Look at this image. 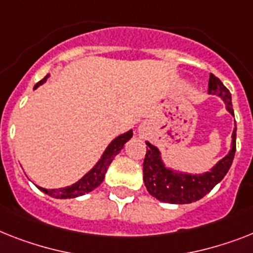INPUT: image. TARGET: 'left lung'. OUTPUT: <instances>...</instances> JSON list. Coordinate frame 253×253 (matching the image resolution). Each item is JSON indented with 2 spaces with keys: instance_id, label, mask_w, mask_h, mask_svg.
<instances>
[{
  "instance_id": "1",
  "label": "left lung",
  "mask_w": 253,
  "mask_h": 253,
  "mask_svg": "<svg viewBox=\"0 0 253 253\" xmlns=\"http://www.w3.org/2000/svg\"><path fill=\"white\" fill-rule=\"evenodd\" d=\"M208 93L216 94L226 103V110L234 115L231 104V94L218 77L210 75ZM233 143L230 152L224 159L217 163L216 167L204 174H186V173L173 172L164 167L160 158L159 150L155 146L146 142V156L143 160V182L152 197L158 200L172 204H187L202 199L204 195L224 178L235 155V139H237V125L233 130Z\"/></svg>"
}]
</instances>
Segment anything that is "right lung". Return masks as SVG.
I'll use <instances>...</instances> for the list:
<instances>
[{
    "label": "right lung",
    "mask_w": 253,
    "mask_h": 253,
    "mask_svg": "<svg viewBox=\"0 0 253 253\" xmlns=\"http://www.w3.org/2000/svg\"><path fill=\"white\" fill-rule=\"evenodd\" d=\"M49 77L47 75L46 77H43L42 80L39 81L36 85H35V89L39 87L40 85L43 84L46 79ZM133 135V131L129 130L124 134L119 135L118 138H115L114 141L108 145V147L106 149L104 154L102 155L101 160L97 163V166L91 169L90 172L86 173L80 181H77L76 183H74L72 186H67L63 189H42V187H39L41 191H43L45 194L50 195V197L56 198V199H70V198H76L80 197V195H84L86 193H90L91 190H94L95 187H98L102 183V181L104 179V174L107 172L108 166L111 164L112 160L115 159V156L118 155L119 152L122 151V149L124 147V145L129 139L131 138Z\"/></svg>",
    "instance_id": "obj_1"
}]
</instances>
